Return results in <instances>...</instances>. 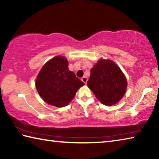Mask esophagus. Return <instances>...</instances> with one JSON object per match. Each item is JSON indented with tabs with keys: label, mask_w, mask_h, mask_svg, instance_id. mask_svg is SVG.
Listing matches in <instances>:
<instances>
[{
	"label": "esophagus",
	"mask_w": 159,
	"mask_h": 159,
	"mask_svg": "<svg viewBox=\"0 0 159 159\" xmlns=\"http://www.w3.org/2000/svg\"><path fill=\"white\" fill-rule=\"evenodd\" d=\"M81 80H82V81H83V83H85V84H86V83H87V80H88L87 77H85V76H83V77H82Z\"/></svg>",
	"instance_id": "1"
}]
</instances>
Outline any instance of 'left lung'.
<instances>
[{
  "label": "left lung",
  "instance_id": "obj_1",
  "mask_svg": "<svg viewBox=\"0 0 159 159\" xmlns=\"http://www.w3.org/2000/svg\"><path fill=\"white\" fill-rule=\"evenodd\" d=\"M87 84L98 99L107 106L119 102L127 88V80L122 71L109 60H99L95 64Z\"/></svg>",
  "mask_w": 159,
  "mask_h": 159
}]
</instances>
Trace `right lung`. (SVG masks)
Masks as SVG:
<instances>
[{
    "mask_svg": "<svg viewBox=\"0 0 159 159\" xmlns=\"http://www.w3.org/2000/svg\"><path fill=\"white\" fill-rule=\"evenodd\" d=\"M63 56H56L44 64L38 75L36 87L41 98L50 105L63 107L69 104L79 88L84 85L69 71Z\"/></svg>",
    "mask_w": 159,
    "mask_h": 159,
    "instance_id": "obj_1",
    "label": "right lung"
}]
</instances>
